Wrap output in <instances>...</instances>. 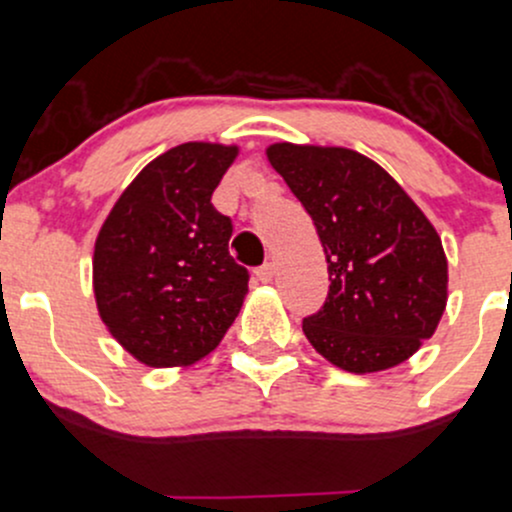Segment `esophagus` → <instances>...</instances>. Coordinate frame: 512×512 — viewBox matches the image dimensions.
I'll use <instances>...</instances> for the list:
<instances>
[{"instance_id":"obj_1","label":"esophagus","mask_w":512,"mask_h":512,"mask_svg":"<svg viewBox=\"0 0 512 512\" xmlns=\"http://www.w3.org/2000/svg\"><path fill=\"white\" fill-rule=\"evenodd\" d=\"M274 274H277V267H274V262H267V265H262L260 270H255V277L260 279L262 284H270L274 279Z\"/></svg>"}]
</instances>
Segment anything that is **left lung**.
I'll list each match as a JSON object with an SVG mask.
<instances>
[{
	"label": "left lung",
	"instance_id": "obj_1",
	"mask_svg": "<svg viewBox=\"0 0 512 512\" xmlns=\"http://www.w3.org/2000/svg\"><path fill=\"white\" fill-rule=\"evenodd\" d=\"M267 159L326 252L328 297L304 319V336L355 375L405 363L434 336L449 299L437 228L378 161L353 149L277 142Z\"/></svg>",
	"mask_w": 512,
	"mask_h": 512
}]
</instances>
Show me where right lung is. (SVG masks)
<instances>
[{
    "mask_svg": "<svg viewBox=\"0 0 512 512\" xmlns=\"http://www.w3.org/2000/svg\"><path fill=\"white\" fill-rule=\"evenodd\" d=\"M238 152V144L184 142L149 161L95 238L102 324L149 368L198 363L240 314L247 270L230 257V218L211 203Z\"/></svg>",
    "mask_w": 512,
    "mask_h": 512,
    "instance_id": "add662e5",
    "label": "right lung"
}]
</instances>
